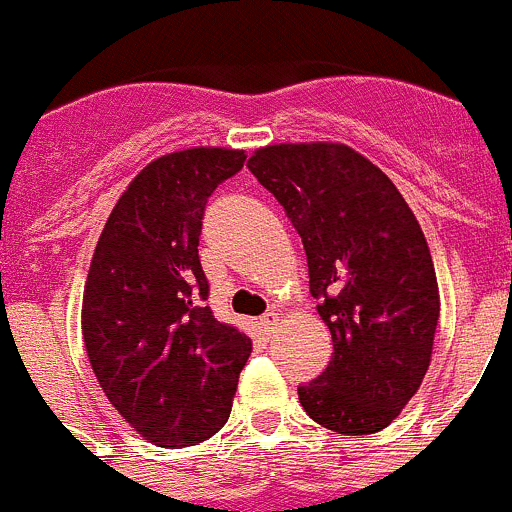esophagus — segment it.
<instances>
[{
  "label": "esophagus",
  "instance_id": "34e87169",
  "mask_svg": "<svg viewBox=\"0 0 512 512\" xmlns=\"http://www.w3.org/2000/svg\"><path fill=\"white\" fill-rule=\"evenodd\" d=\"M276 321H279V314H276V311H266V314L261 316V319H259L261 332H264V334H271V332H274Z\"/></svg>",
  "mask_w": 512,
  "mask_h": 512
}]
</instances>
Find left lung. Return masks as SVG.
I'll use <instances>...</instances> for the list:
<instances>
[{
    "label": "left lung",
    "instance_id": "1",
    "mask_svg": "<svg viewBox=\"0 0 512 512\" xmlns=\"http://www.w3.org/2000/svg\"><path fill=\"white\" fill-rule=\"evenodd\" d=\"M248 170L301 236L332 362L299 387L306 415L339 435L384 430L432 357L440 291L425 233L392 180L339 143L269 145Z\"/></svg>",
    "mask_w": 512,
    "mask_h": 512
}]
</instances>
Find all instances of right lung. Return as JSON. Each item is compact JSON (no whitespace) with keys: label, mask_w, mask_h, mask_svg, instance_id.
<instances>
[{"label":"right lung","mask_w":512,"mask_h":512,"mask_svg":"<svg viewBox=\"0 0 512 512\" xmlns=\"http://www.w3.org/2000/svg\"><path fill=\"white\" fill-rule=\"evenodd\" d=\"M243 150L191 148L145 165L107 218L82 296V337L110 405L160 447L208 440L231 415L251 339L213 316L198 238Z\"/></svg>","instance_id":"1"}]
</instances>
